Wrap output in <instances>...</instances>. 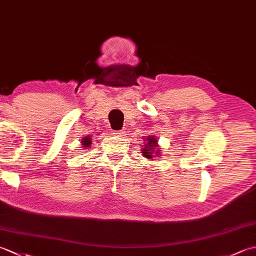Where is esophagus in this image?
<instances>
[{
    "label": "esophagus",
    "mask_w": 256,
    "mask_h": 256,
    "mask_svg": "<svg viewBox=\"0 0 256 256\" xmlns=\"http://www.w3.org/2000/svg\"><path fill=\"white\" fill-rule=\"evenodd\" d=\"M113 134L116 135V136H122V135H124V131H113Z\"/></svg>",
    "instance_id": "1"
}]
</instances>
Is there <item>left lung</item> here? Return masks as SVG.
I'll return each mask as SVG.
<instances>
[{"label": "left lung", "mask_w": 256, "mask_h": 256, "mask_svg": "<svg viewBox=\"0 0 256 256\" xmlns=\"http://www.w3.org/2000/svg\"><path fill=\"white\" fill-rule=\"evenodd\" d=\"M155 148H157V140H156V138H153V136H152V138L148 136V143H146L145 148H142V153H143V155L146 157V158H148V160L153 158V155H152V152L155 150ZM158 153H160V152H158V150H157L156 154H158Z\"/></svg>", "instance_id": "8db88e82"}]
</instances>
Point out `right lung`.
I'll return each instance as SVG.
<instances>
[{"instance_id": "add662e5", "label": "right lung", "mask_w": 256, "mask_h": 256, "mask_svg": "<svg viewBox=\"0 0 256 256\" xmlns=\"http://www.w3.org/2000/svg\"><path fill=\"white\" fill-rule=\"evenodd\" d=\"M91 144V140L90 138H84V140H82V145L84 146V148H88V146Z\"/></svg>"}]
</instances>
